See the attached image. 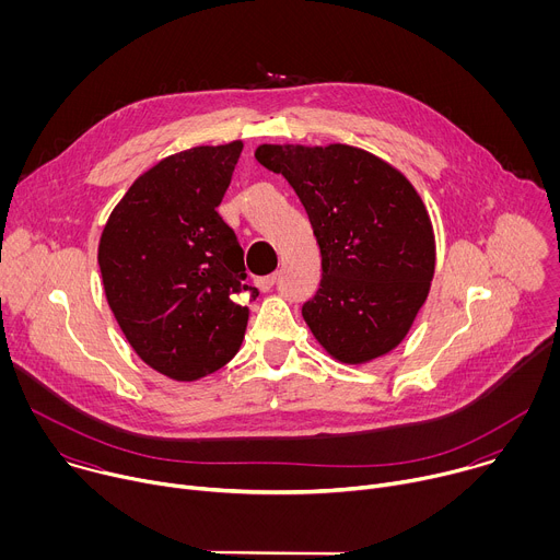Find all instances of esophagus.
I'll return each mask as SVG.
<instances>
[{
  "instance_id": "34e87169",
  "label": "esophagus",
  "mask_w": 560,
  "mask_h": 560,
  "mask_svg": "<svg viewBox=\"0 0 560 560\" xmlns=\"http://www.w3.org/2000/svg\"><path fill=\"white\" fill-rule=\"evenodd\" d=\"M275 283H277V275H268V277H259V279H257V288H259L261 292L272 290Z\"/></svg>"
}]
</instances>
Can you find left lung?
Returning a JSON list of instances; mask_svg holds the SVG:
<instances>
[{
	"instance_id": "left-lung-1",
	"label": "left lung",
	"mask_w": 560,
	"mask_h": 560,
	"mask_svg": "<svg viewBox=\"0 0 560 560\" xmlns=\"http://www.w3.org/2000/svg\"><path fill=\"white\" fill-rule=\"evenodd\" d=\"M255 156L294 188L322 250V283L301 307L316 341L352 365L394 350L428 299L436 261L415 186L346 143H264Z\"/></svg>"
}]
</instances>
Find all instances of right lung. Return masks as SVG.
Instances as JSON below:
<instances>
[{"label":"right lung","instance_id":"right-lung-1","mask_svg":"<svg viewBox=\"0 0 560 560\" xmlns=\"http://www.w3.org/2000/svg\"><path fill=\"white\" fill-rule=\"evenodd\" d=\"M244 143L162 159L128 188L100 238L108 305L132 350L175 381H197L238 350L248 307L244 250L221 203Z\"/></svg>","mask_w":560,"mask_h":560}]
</instances>
